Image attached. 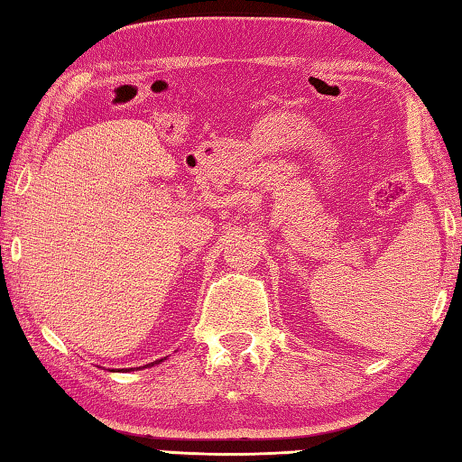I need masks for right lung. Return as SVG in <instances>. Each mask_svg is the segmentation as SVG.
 I'll return each instance as SVG.
<instances>
[{"label": "right lung", "instance_id": "obj_1", "mask_svg": "<svg viewBox=\"0 0 462 462\" xmlns=\"http://www.w3.org/2000/svg\"><path fill=\"white\" fill-rule=\"evenodd\" d=\"M162 360H164V358H162ZM162 360H156V363H150V365H146V366H153V365H158V363H162Z\"/></svg>", "mask_w": 462, "mask_h": 462}]
</instances>
